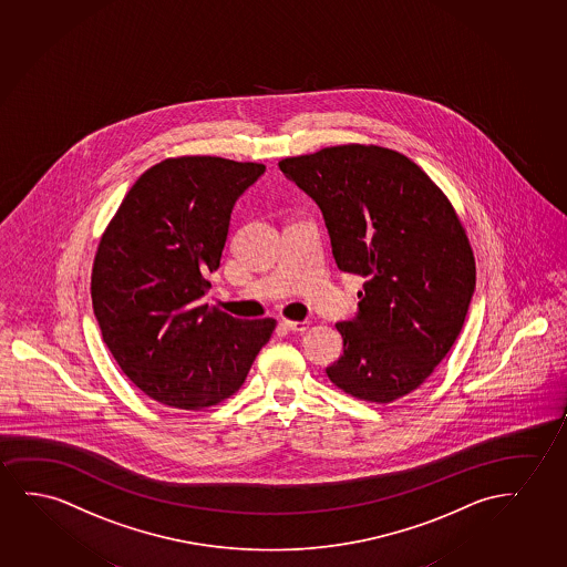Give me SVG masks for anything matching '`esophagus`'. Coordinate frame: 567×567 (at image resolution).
Listing matches in <instances>:
<instances>
[{
  "label": "esophagus",
  "instance_id": "1",
  "mask_svg": "<svg viewBox=\"0 0 567 567\" xmlns=\"http://www.w3.org/2000/svg\"><path fill=\"white\" fill-rule=\"evenodd\" d=\"M284 327L293 330V332H305V330H309L311 322L309 320H284Z\"/></svg>",
  "mask_w": 567,
  "mask_h": 567
}]
</instances>
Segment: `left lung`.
<instances>
[{
  "label": "left lung",
  "instance_id": "8db88e82",
  "mask_svg": "<svg viewBox=\"0 0 567 567\" xmlns=\"http://www.w3.org/2000/svg\"><path fill=\"white\" fill-rule=\"evenodd\" d=\"M278 165L317 202L338 268L365 278L355 319L336 324L343 355L328 379L377 404L406 396L453 348L476 288L455 208L414 161L379 145H336Z\"/></svg>",
  "mask_w": 567,
  "mask_h": 567
}]
</instances>
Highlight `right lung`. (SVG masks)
Returning a JSON list of instances; mask_svg holds the SVG:
<instances>
[{
    "instance_id": "1",
    "label": "right lung",
    "mask_w": 567,
    "mask_h": 567,
    "mask_svg": "<svg viewBox=\"0 0 567 567\" xmlns=\"http://www.w3.org/2000/svg\"><path fill=\"white\" fill-rule=\"evenodd\" d=\"M264 171L209 155L161 161L101 237L91 274L96 322L124 375L161 404L202 410L229 399L276 328L199 305L233 206Z\"/></svg>"
}]
</instances>
